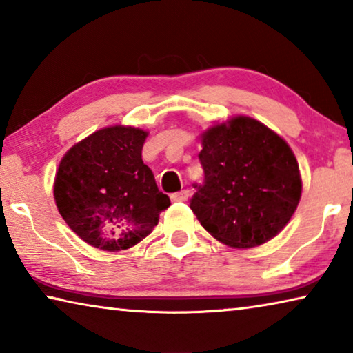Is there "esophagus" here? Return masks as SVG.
<instances>
[{"label": "esophagus", "mask_w": 353, "mask_h": 353, "mask_svg": "<svg viewBox=\"0 0 353 353\" xmlns=\"http://www.w3.org/2000/svg\"><path fill=\"white\" fill-rule=\"evenodd\" d=\"M190 196V191L188 190H182V191H177V193H172L171 194V199L174 202H185L188 199Z\"/></svg>", "instance_id": "1"}]
</instances>
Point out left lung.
Segmentation results:
<instances>
[{"instance_id": "8db88e82", "label": "left lung", "mask_w": 353, "mask_h": 353, "mask_svg": "<svg viewBox=\"0 0 353 353\" xmlns=\"http://www.w3.org/2000/svg\"><path fill=\"white\" fill-rule=\"evenodd\" d=\"M205 181L190 202L201 225L230 248L270 241L288 224L302 194L297 160L282 137L249 117L201 135Z\"/></svg>"}]
</instances>
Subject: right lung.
I'll return each instance as SVG.
<instances>
[{"label": "right lung", "instance_id": "obj_1", "mask_svg": "<svg viewBox=\"0 0 353 353\" xmlns=\"http://www.w3.org/2000/svg\"><path fill=\"white\" fill-rule=\"evenodd\" d=\"M148 132L130 126L99 129L63 155L54 181L59 213L90 246L118 252L135 246L171 205L143 163Z\"/></svg>", "mask_w": 353, "mask_h": 353}]
</instances>
